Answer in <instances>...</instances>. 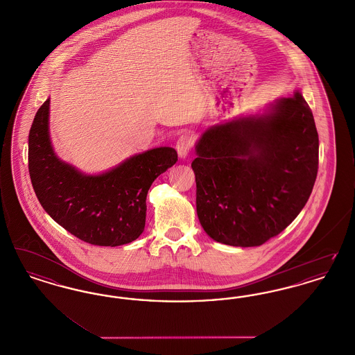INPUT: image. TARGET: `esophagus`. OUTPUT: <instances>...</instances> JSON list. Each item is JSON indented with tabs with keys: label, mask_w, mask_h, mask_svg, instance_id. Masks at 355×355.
<instances>
[{
	"label": "esophagus",
	"mask_w": 355,
	"mask_h": 355,
	"mask_svg": "<svg viewBox=\"0 0 355 355\" xmlns=\"http://www.w3.org/2000/svg\"><path fill=\"white\" fill-rule=\"evenodd\" d=\"M191 148H193V138H191V135H182L177 139L175 149H177L178 155L181 158H186L189 155V153L191 152Z\"/></svg>",
	"instance_id": "esophagus-1"
}]
</instances>
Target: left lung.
Segmentation results:
<instances>
[{"mask_svg":"<svg viewBox=\"0 0 355 355\" xmlns=\"http://www.w3.org/2000/svg\"><path fill=\"white\" fill-rule=\"evenodd\" d=\"M318 150L314 117L300 92L271 103L265 114L207 129L191 162L206 234L241 248L278 236L311 194Z\"/></svg>","mask_w":355,"mask_h":355,"instance_id":"left-lung-1","label":"left lung"}]
</instances>
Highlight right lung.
Masks as SVG:
<instances>
[{"mask_svg": "<svg viewBox=\"0 0 355 355\" xmlns=\"http://www.w3.org/2000/svg\"><path fill=\"white\" fill-rule=\"evenodd\" d=\"M28 157L34 193L51 218L84 242L112 248L142 234L148 191L178 161L177 152L165 146L135 154L98 175L84 174L51 148L49 98L34 117Z\"/></svg>", "mask_w": 355, "mask_h": 355, "instance_id": "right-lung-1", "label": "right lung"}]
</instances>
